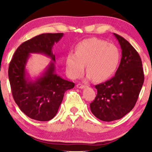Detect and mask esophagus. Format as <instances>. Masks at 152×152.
Returning <instances> with one entry per match:
<instances>
[{"label":"esophagus","mask_w":152,"mask_h":152,"mask_svg":"<svg viewBox=\"0 0 152 152\" xmlns=\"http://www.w3.org/2000/svg\"><path fill=\"white\" fill-rule=\"evenodd\" d=\"M77 88H81V89H82V88H85V86L84 85H82V84H78L77 85Z\"/></svg>","instance_id":"34e87169"}]
</instances>
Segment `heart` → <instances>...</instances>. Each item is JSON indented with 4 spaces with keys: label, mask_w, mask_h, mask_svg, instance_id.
I'll list each match as a JSON object with an SVG mask.
<instances>
[{
    "label": "heart",
    "mask_w": 152,
    "mask_h": 152,
    "mask_svg": "<svg viewBox=\"0 0 152 152\" xmlns=\"http://www.w3.org/2000/svg\"><path fill=\"white\" fill-rule=\"evenodd\" d=\"M120 57L119 50L115 45L97 38L84 39L77 45L75 53L68 54L66 73L72 80L80 77L86 64L88 80L104 81L115 72Z\"/></svg>",
    "instance_id": "heart-1"
}]
</instances>
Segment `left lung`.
<instances>
[{
    "mask_svg": "<svg viewBox=\"0 0 152 152\" xmlns=\"http://www.w3.org/2000/svg\"><path fill=\"white\" fill-rule=\"evenodd\" d=\"M122 50V58L115 76L95 86L97 93L90 104L95 117L104 122L119 120L132 111L144 82L142 61L134 47L113 33Z\"/></svg>",
    "mask_w": 152,
    "mask_h": 152,
    "instance_id": "left-lung-1",
    "label": "left lung"
}]
</instances>
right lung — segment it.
Returning a JSON list of instances; mask_svg holds the SVG:
<instances>
[{
    "label": "right lung",
    "mask_w": 152,
    "mask_h": 152,
    "mask_svg": "<svg viewBox=\"0 0 152 152\" xmlns=\"http://www.w3.org/2000/svg\"><path fill=\"white\" fill-rule=\"evenodd\" d=\"M64 33H45L25 41L16 49L9 66L8 76L14 99L21 111L38 121H48L55 117L66 91L74 88L73 82L64 80L55 72V43ZM42 53L51 61L45 72L32 80L26 66L30 53Z\"/></svg>",
    "instance_id": "1"
}]
</instances>
